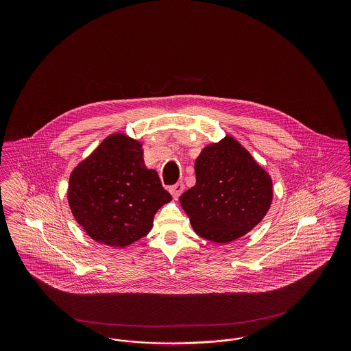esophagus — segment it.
<instances>
[{
    "mask_svg": "<svg viewBox=\"0 0 351 351\" xmlns=\"http://www.w3.org/2000/svg\"><path fill=\"white\" fill-rule=\"evenodd\" d=\"M184 191V184L182 182H179V183L175 184V185H172V186H169V192H171V195L173 196V197H179L182 193H183Z\"/></svg>",
    "mask_w": 351,
    "mask_h": 351,
    "instance_id": "1",
    "label": "esophagus"
}]
</instances>
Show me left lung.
Wrapping results in <instances>:
<instances>
[{"label":"left lung","mask_w":351,"mask_h":351,"mask_svg":"<svg viewBox=\"0 0 351 351\" xmlns=\"http://www.w3.org/2000/svg\"><path fill=\"white\" fill-rule=\"evenodd\" d=\"M196 184L180 196L193 230L228 243L254 229L269 209L272 180L250 152L226 136L195 162Z\"/></svg>","instance_id":"obj_1"}]
</instances>
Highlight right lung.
<instances>
[{
	"label": "right lung",
	"instance_id": "obj_1",
	"mask_svg": "<svg viewBox=\"0 0 351 351\" xmlns=\"http://www.w3.org/2000/svg\"><path fill=\"white\" fill-rule=\"evenodd\" d=\"M171 199L158 172L145 166L142 145L122 134L108 136L69 176L73 217L92 239L113 247L143 238Z\"/></svg>",
	"mask_w": 351,
	"mask_h": 351
}]
</instances>
